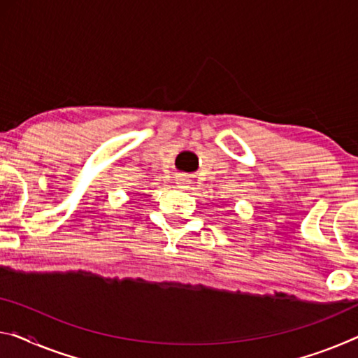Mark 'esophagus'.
<instances>
[{
    "instance_id": "obj_1",
    "label": "esophagus",
    "mask_w": 358,
    "mask_h": 358,
    "mask_svg": "<svg viewBox=\"0 0 358 358\" xmlns=\"http://www.w3.org/2000/svg\"><path fill=\"white\" fill-rule=\"evenodd\" d=\"M187 182H189V179H187L185 178V176H179V178H178V184H179V187H182V189H185V184Z\"/></svg>"
}]
</instances>
